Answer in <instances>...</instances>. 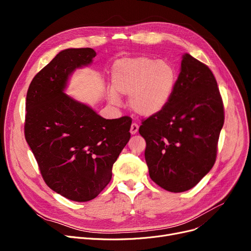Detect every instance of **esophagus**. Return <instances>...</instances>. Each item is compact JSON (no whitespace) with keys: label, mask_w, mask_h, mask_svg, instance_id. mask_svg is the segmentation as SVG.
Listing matches in <instances>:
<instances>
[{"label":"esophagus","mask_w":251,"mask_h":251,"mask_svg":"<svg viewBox=\"0 0 251 251\" xmlns=\"http://www.w3.org/2000/svg\"><path fill=\"white\" fill-rule=\"evenodd\" d=\"M138 128H139L138 124H136V123H132V125H131V127H130V133H131V134H135V133H137Z\"/></svg>","instance_id":"obj_1"}]
</instances>
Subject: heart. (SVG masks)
<instances>
[{
	"label": "heart",
	"mask_w": 251,
	"mask_h": 251,
	"mask_svg": "<svg viewBox=\"0 0 251 251\" xmlns=\"http://www.w3.org/2000/svg\"><path fill=\"white\" fill-rule=\"evenodd\" d=\"M112 81L119 94L130 96V107L135 113L149 117L160 113L169 103L177 83V73L173 65L165 60L125 58L113 66ZM115 92L111 89L109 98L119 102L120 98Z\"/></svg>",
	"instance_id": "obj_1"
}]
</instances>
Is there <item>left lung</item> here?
Returning <instances> with one entry per match:
<instances>
[{
  "label": "left lung",
  "mask_w": 251,
  "mask_h": 251,
  "mask_svg": "<svg viewBox=\"0 0 251 251\" xmlns=\"http://www.w3.org/2000/svg\"><path fill=\"white\" fill-rule=\"evenodd\" d=\"M224 119L213 72L185 54L169 103L139 127L147 141L144 155L151 180L170 192L194 187L216 162Z\"/></svg>",
  "instance_id": "1"
}]
</instances>
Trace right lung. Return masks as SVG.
<instances>
[{
  "label": "right lung",
  "mask_w": 251,
  "mask_h": 251,
  "mask_svg": "<svg viewBox=\"0 0 251 251\" xmlns=\"http://www.w3.org/2000/svg\"><path fill=\"white\" fill-rule=\"evenodd\" d=\"M90 48L60 51L32 79L26 95L24 135L47 185L74 201L94 200L130 139L128 116L107 120L64 94L69 75L91 63Z\"/></svg>",
  "instance_id": "right-lung-1"
}]
</instances>
